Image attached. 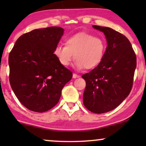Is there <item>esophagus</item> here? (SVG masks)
Here are the masks:
<instances>
[{
	"instance_id": "obj_1",
	"label": "esophagus",
	"mask_w": 146,
	"mask_h": 146,
	"mask_svg": "<svg viewBox=\"0 0 146 146\" xmlns=\"http://www.w3.org/2000/svg\"><path fill=\"white\" fill-rule=\"evenodd\" d=\"M73 78H80V75H77V74H75V73H73Z\"/></svg>"
}]
</instances>
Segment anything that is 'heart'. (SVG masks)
Returning <instances> with one entry per match:
<instances>
[{
  "label": "heart",
  "mask_w": 146,
  "mask_h": 146,
  "mask_svg": "<svg viewBox=\"0 0 146 146\" xmlns=\"http://www.w3.org/2000/svg\"><path fill=\"white\" fill-rule=\"evenodd\" d=\"M106 42L100 37L87 33H79L65 39L64 45L58 44L53 49V55L62 66L69 65L75 60V66L78 69H93L104 59Z\"/></svg>",
  "instance_id": "obj_1"
}]
</instances>
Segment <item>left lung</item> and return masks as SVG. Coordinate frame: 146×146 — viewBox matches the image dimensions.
<instances>
[{
  "label": "left lung",
  "mask_w": 146,
  "mask_h": 146,
  "mask_svg": "<svg viewBox=\"0 0 146 146\" xmlns=\"http://www.w3.org/2000/svg\"><path fill=\"white\" fill-rule=\"evenodd\" d=\"M104 33L106 50L102 62L82 75L86 81L84 106L92 113H107L117 108L132 88L137 57L128 38L106 27L93 25Z\"/></svg>",
  "instance_id": "left-lung-1"
}]
</instances>
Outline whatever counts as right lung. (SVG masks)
Returning <instances> with one entry per match:
<instances>
[{"label": "right lung", "mask_w": 146, "mask_h": 146, "mask_svg": "<svg viewBox=\"0 0 146 146\" xmlns=\"http://www.w3.org/2000/svg\"><path fill=\"white\" fill-rule=\"evenodd\" d=\"M63 33L59 27L34 29L19 37L10 51V85L30 110L43 113L54 107L73 77L53 55Z\"/></svg>", "instance_id": "right-lung-1"}]
</instances>
